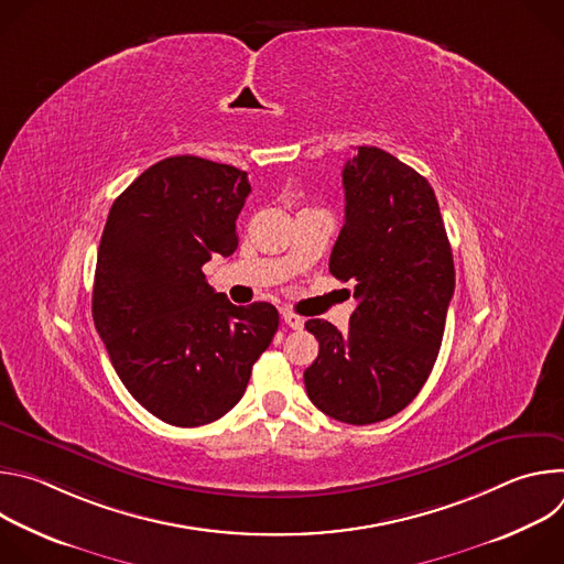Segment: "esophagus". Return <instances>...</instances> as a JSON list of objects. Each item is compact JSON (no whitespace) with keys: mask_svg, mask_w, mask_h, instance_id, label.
<instances>
[{"mask_svg":"<svg viewBox=\"0 0 564 564\" xmlns=\"http://www.w3.org/2000/svg\"><path fill=\"white\" fill-rule=\"evenodd\" d=\"M281 318H283V324H285L288 328H292V330H301L303 324H305V321H303L299 314H294V312H290V310H283V312H281Z\"/></svg>","mask_w":564,"mask_h":564,"instance_id":"obj_1","label":"esophagus"}]
</instances>
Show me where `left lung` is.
I'll list each match as a JSON object with an SVG mask.
<instances>
[{"mask_svg": "<svg viewBox=\"0 0 564 564\" xmlns=\"http://www.w3.org/2000/svg\"><path fill=\"white\" fill-rule=\"evenodd\" d=\"M346 223L330 272L352 281L348 333L324 318L305 330L318 357L303 372L312 404L333 420L366 426L404 411L426 383L455 290L451 243L433 187L377 147L344 167Z\"/></svg>", "mask_w": 564, "mask_h": 564, "instance_id": "1", "label": "left lung"}]
</instances>
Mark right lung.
<instances>
[{
  "label": "right lung",
  "instance_id": "obj_1",
  "mask_svg": "<svg viewBox=\"0 0 564 564\" xmlns=\"http://www.w3.org/2000/svg\"><path fill=\"white\" fill-rule=\"evenodd\" d=\"M250 192L246 172L172 155L111 205L94 324L131 397L172 426H203L231 411L279 330L272 303L234 305L203 274L214 254H234Z\"/></svg>",
  "mask_w": 564,
  "mask_h": 564
}]
</instances>
